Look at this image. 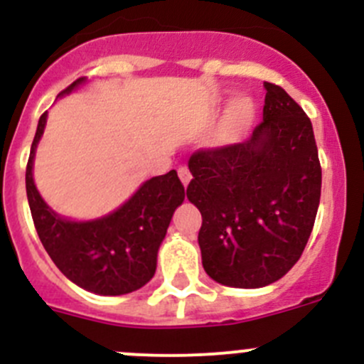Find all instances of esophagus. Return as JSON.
Here are the masks:
<instances>
[{"instance_id":"34e87169","label":"esophagus","mask_w":364,"mask_h":364,"mask_svg":"<svg viewBox=\"0 0 364 364\" xmlns=\"http://www.w3.org/2000/svg\"><path fill=\"white\" fill-rule=\"evenodd\" d=\"M178 174H179V179H181L183 185H185V186L188 185L190 179H192V174H190L188 167H179V168H178Z\"/></svg>"}]
</instances>
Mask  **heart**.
I'll return each mask as SVG.
<instances>
[{"instance_id":"b5f03b06","label":"heart","mask_w":364,"mask_h":364,"mask_svg":"<svg viewBox=\"0 0 364 364\" xmlns=\"http://www.w3.org/2000/svg\"><path fill=\"white\" fill-rule=\"evenodd\" d=\"M253 116H255V105L250 98L241 97L234 98L227 109L225 117H223L222 128H220L218 139L222 142H234L240 139V135L252 124Z\"/></svg>"}]
</instances>
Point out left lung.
Wrapping results in <instances>:
<instances>
[{"label": "left lung", "mask_w": 364, "mask_h": 364, "mask_svg": "<svg viewBox=\"0 0 364 364\" xmlns=\"http://www.w3.org/2000/svg\"><path fill=\"white\" fill-rule=\"evenodd\" d=\"M262 123L245 142L199 149L186 197L199 208L204 271L227 287L280 280L308 243L322 168L310 117L284 87L264 82Z\"/></svg>", "instance_id": "8db88e82"}]
</instances>
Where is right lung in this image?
Wrapping results in <instances>:
<instances>
[{"label":"right lung","instance_id":"add662e5","mask_svg":"<svg viewBox=\"0 0 364 364\" xmlns=\"http://www.w3.org/2000/svg\"><path fill=\"white\" fill-rule=\"evenodd\" d=\"M82 82L80 77L61 95ZM46 123L47 112H43L26 167V193L43 248L58 269L84 291L121 296L144 287L156 271V255L172 215L185 200L178 172L148 179L111 215L90 222L67 220L46 204L33 181V159Z\"/></svg>","mask_w":364,"mask_h":364}]
</instances>
